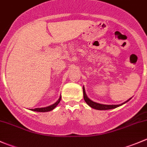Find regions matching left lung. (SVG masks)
Wrapping results in <instances>:
<instances>
[{"label":"left lung","instance_id":"obj_1","mask_svg":"<svg viewBox=\"0 0 147 147\" xmlns=\"http://www.w3.org/2000/svg\"><path fill=\"white\" fill-rule=\"evenodd\" d=\"M83 95H84V101L86 102V103H87L89 106L91 107L92 108H94V109H98V110H107V109H115V108L121 106V105H123V104L125 103V102H124V103L121 104V105H102V104H99V103H97V102H94L92 101L91 100H90V99L87 97L85 91H84V87H83ZM129 100H127V102H128Z\"/></svg>","mask_w":147,"mask_h":147}]
</instances>
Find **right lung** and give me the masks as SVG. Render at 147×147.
I'll list each match as a JSON object with an SVG mask.
<instances>
[{
    "mask_svg": "<svg viewBox=\"0 0 147 147\" xmlns=\"http://www.w3.org/2000/svg\"><path fill=\"white\" fill-rule=\"evenodd\" d=\"M60 100H61V97L59 98V100H57V102H55V104H53V105H50V106L49 107H42V108H35V109H31L30 110L32 111H35V112H49V111H51L53 110V109H55V108L56 107V106H57V105H58L59 103H60Z\"/></svg>",
    "mask_w": 147,
    "mask_h": 147,
    "instance_id": "obj_1",
    "label": "right lung"
}]
</instances>
